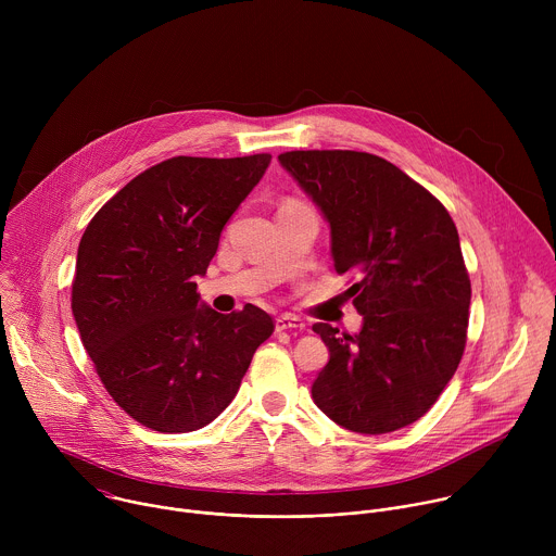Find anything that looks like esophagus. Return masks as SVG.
Segmentation results:
<instances>
[{
  "mask_svg": "<svg viewBox=\"0 0 556 556\" xmlns=\"http://www.w3.org/2000/svg\"><path fill=\"white\" fill-rule=\"evenodd\" d=\"M277 332H286V330H305V324L299 319L294 314H281L277 316V324H275Z\"/></svg>",
  "mask_w": 556,
  "mask_h": 556,
  "instance_id": "34e87169",
  "label": "esophagus"
}]
</instances>
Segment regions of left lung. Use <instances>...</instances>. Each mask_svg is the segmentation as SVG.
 Instances as JSON below:
<instances>
[{
	"mask_svg": "<svg viewBox=\"0 0 556 556\" xmlns=\"http://www.w3.org/2000/svg\"><path fill=\"white\" fill-rule=\"evenodd\" d=\"M281 167L330 224L337 273L363 314L356 334L312 330L330 350L312 401L339 427L378 435L422 418L466 345L470 281L448 211L365 151H286Z\"/></svg>",
	"mask_w": 556,
	"mask_h": 556,
	"instance_id": "8db88e82",
	"label": "left lung"
}]
</instances>
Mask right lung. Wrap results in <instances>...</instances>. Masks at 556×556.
<instances>
[{"instance_id":"obj_1","label":"right lung","mask_w":556,"mask_h":556,"mask_svg":"<svg viewBox=\"0 0 556 556\" xmlns=\"http://www.w3.org/2000/svg\"><path fill=\"white\" fill-rule=\"evenodd\" d=\"M270 157H169L127 182L81 237L72 283L78 334L114 403L153 431L213 422L275 330L253 303L215 312L195 283Z\"/></svg>"}]
</instances>
